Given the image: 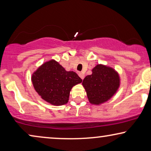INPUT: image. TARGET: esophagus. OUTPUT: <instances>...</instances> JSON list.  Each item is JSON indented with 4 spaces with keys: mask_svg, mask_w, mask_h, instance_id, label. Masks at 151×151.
I'll return each mask as SVG.
<instances>
[{
    "mask_svg": "<svg viewBox=\"0 0 151 151\" xmlns=\"http://www.w3.org/2000/svg\"><path fill=\"white\" fill-rule=\"evenodd\" d=\"M78 75H79V76L80 77V78H81L82 80H83L84 79V75L82 73H78Z\"/></svg>",
    "mask_w": 151,
    "mask_h": 151,
    "instance_id": "obj_1",
    "label": "esophagus"
}]
</instances>
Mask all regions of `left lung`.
<instances>
[{
  "label": "left lung",
  "mask_w": 151,
  "mask_h": 151,
  "mask_svg": "<svg viewBox=\"0 0 151 151\" xmlns=\"http://www.w3.org/2000/svg\"><path fill=\"white\" fill-rule=\"evenodd\" d=\"M82 82L88 100L91 104H104L116 94L120 86V77L116 70L109 66L98 64Z\"/></svg>",
  "instance_id": "1"
}]
</instances>
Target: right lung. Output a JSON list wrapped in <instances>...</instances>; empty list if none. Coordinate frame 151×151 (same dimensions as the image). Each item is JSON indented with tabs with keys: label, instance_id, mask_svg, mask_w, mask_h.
I'll use <instances>...</instances> for the list:
<instances>
[{
	"label": "right lung",
	"instance_id": "obj_1",
	"mask_svg": "<svg viewBox=\"0 0 151 151\" xmlns=\"http://www.w3.org/2000/svg\"><path fill=\"white\" fill-rule=\"evenodd\" d=\"M34 88L45 102L61 106L69 102L71 88L82 80L73 71H66L55 60L45 62L32 76Z\"/></svg>",
	"mask_w": 151,
	"mask_h": 151
}]
</instances>
